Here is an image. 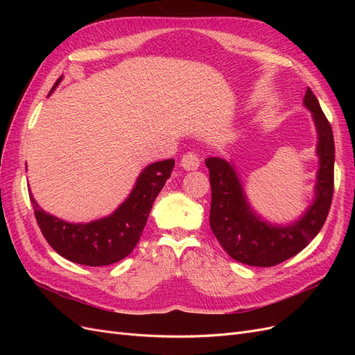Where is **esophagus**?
<instances>
[{
  "label": "esophagus",
  "instance_id": "1",
  "mask_svg": "<svg viewBox=\"0 0 355 355\" xmlns=\"http://www.w3.org/2000/svg\"><path fill=\"white\" fill-rule=\"evenodd\" d=\"M180 166L185 170H197L200 167V157L196 153H187L180 159Z\"/></svg>",
  "mask_w": 355,
  "mask_h": 355
}]
</instances>
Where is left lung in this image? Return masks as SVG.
<instances>
[{"instance_id": "obj_1", "label": "left lung", "mask_w": 355, "mask_h": 355, "mask_svg": "<svg viewBox=\"0 0 355 355\" xmlns=\"http://www.w3.org/2000/svg\"><path fill=\"white\" fill-rule=\"evenodd\" d=\"M304 105L317 128L318 171L315 198L296 222L282 227L263 220L247 201L243 182L234 164L219 157L206 159L210 175V228L232 259L252 266L282 263L313 241L323 228L333 197L335 142L331 125L309 87Z\"/></svg>"}]
</instances>
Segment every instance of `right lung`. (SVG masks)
Returning <instances> with one entry per match:
<instances>
[{
  "label": "right lung",
  "instance_id": "obj_1",
  "mask_svg": "<svg viewBox=\"0 0 355 355\" xmlns=\"http://www.w3.org/2000/svg\"><path fill=\"white\" fill-rule=\"evenodd\" d=\"M60 80L62 77L55 87ZM173 166L175 159L170 158L145 167L121 206L110 216L89 223H69L51 216L29 194L38 227L53 249L71 262L105 266L121 261L133 252L141 239L149 211L170 178Z\"/></svg>",
  "mask_w": 355,
  "mask_h": 355
}]
</instances>
